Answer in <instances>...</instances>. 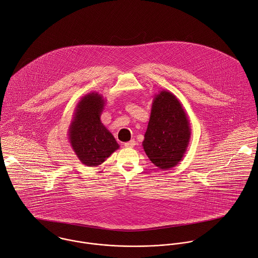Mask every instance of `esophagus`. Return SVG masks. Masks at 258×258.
<instances>
[{
  "instance_id": "1",
  "label": "esophagus",
  "mask_w": 258,
  "mask_h": 258,
  "mask_svg": "<svg viewBox=\"0 0 258 258\" xmlns=\"http://www.w3.org/2000/svg\"><path fill=\"white\" fill-rule=\"evenodd\" d=\"M136 146V141L135 140H131L130 142L124 143V147L125 148H134Z\"/></svg>"
}]
</instances>
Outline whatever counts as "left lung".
I'll return each mask as SVG.
<instances>
[{
  "mask_svg": "<svg viewBox=\"0 0 258 258\" xmlns=\"http://www.w3.org/2000/svg\"><path fill=\"white\" fill-rule=\"evenodd\" d=\"M191 128L179 99L168 90L155 94L143 141L151 162L161 170L175 167L183 158Z\"/></svg>",
  "mask_w": 258,
  "mask_h": 258,
  "instance_id": "obj_1",
  "label": "left lung"
}]
</instances>
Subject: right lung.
<instances>
[{"instance_id": "1", "label": "right lung", "mask_w": 258, "mask_h": 258, "mask_svg": "<svg viewBox=\"0 0 258 258\" xmlns=\"http://www.w3.org/2000/svg\"><path fill=\"white\" fill-rule=\"evenodd\" d=\"M105 102L98 92L83 96L76 105L69 127V142L75 154L84 165L89 167L102 164L119 148L100 119Z\"/></svg>"}]
</instances>
